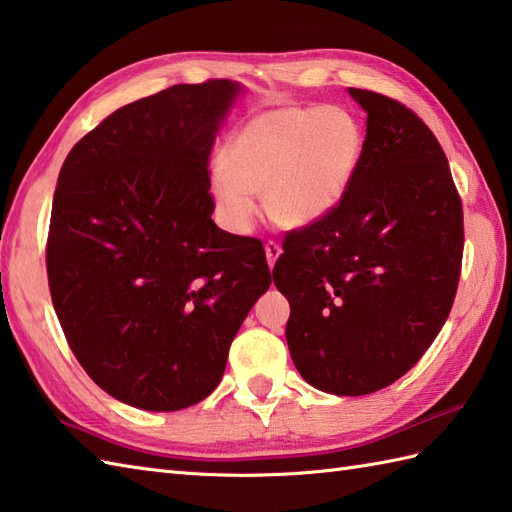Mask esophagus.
Listing matches in <instances>:
<instances>
[{
  "mask_svg": "<svg viewBox=\"0 0 512 512\" xmlns=\"http://www.w3.org/2000/svg\"><path fill=\"white\" fill-rule=\"evenodd\" d=\"M266 259H268V266H275V262H277V257L281 255V244L279 242H275V239H268L266 242Z\"/></svg>",
  "mask_w": 512,
  "mask_h": 512,
  "instance_id": "obj_1",
  "label": "esophagus"
}]
</instances>
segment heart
<instances>
[{
	"mask_svg": "<svg viewBox=\"0 0 512 512\" xmlns=\"http://www.w3.org/2000/svg\"><path fill=\"white\" fill-rule=\"evenodd\" d=\"M363 156V129L343 107L286 105L259 112L224 145L211 169L220 220L235 233L253 228L264 191L268 215L281 226L323 220L343 200Z\"/></svg>",
	"mask_w": 512,
	"mask_h": 512,
	"instance_id": "1",
	"label": "heart"
}]
</instances>
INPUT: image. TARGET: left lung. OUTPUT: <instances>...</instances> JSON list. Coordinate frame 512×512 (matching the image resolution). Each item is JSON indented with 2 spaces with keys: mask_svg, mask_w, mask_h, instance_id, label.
I'll return each mask as SVG.
<instances>
[{
  "mask_svg": "<svg viewBox=\"0 0 512 512\" xmlns=\"http://www.w3.org/2000/svg\"><path fill=\"white\" fill-rule=\"evenodd\" d=\"M367 112L343 200L284 239L273 277L286 341L312 387L363 396L405 376L447 321L462 273L464 215L447 156L407 105L350 88Z\"/></svg>",
  "mask_w": 512,
  "mask_h": 512,
  "instance_id": "1",
  "label": "left lung"
}]
</instances>
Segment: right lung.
I'll use <instances>...</instances> for the list:
<instances>
[{"mask_svg": "<svg viewBox=\"0 0 512 512\" xmlns=\"http://www.w3.org/2000/svg\"><path fill=\"white\" fill-rule=\"evenodd\" d=\"M231 81L173 85L116 110L65 158L46 268L76 361L147 411L195 405L270 286L257 237L211 220V149Z\"/></svg>", "mask_w": 512, "mask_h": 512, "instance_id": "add662e5", "label": "right lung"}]
</instances>
